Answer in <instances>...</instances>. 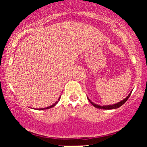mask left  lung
Here are the masks:
<instances>
[{"label": "left lung", "instance_id": "left-lung-1", "mask_svg": "<svg viewBox=\"0 0 147 147\" xmlns=\"http://www.w3.org/2000/svg\"><path fill=\"white\" fill-rule=\"evenodd\" d=\"M131 92H130L129 95L127 96V97H126L125 99H124L123 100L121 101V102L117 103V104H113V105H107V106H99L98 104H96L95 103H93L92 102H91L90 99H88H88L89 100V102L91 103V104H92L94 106H95V108H97V109H106V110H109V109H117V108L120 107L121 106L123 105V104L125 103L126 101H127V99L129 98L130 95H131Z\"/></svg>", "mask_w": 147, "mask_h": 147}]
</instances>
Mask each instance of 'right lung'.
I'll list each match as a JSON object with an SVG mask.
<instances>
[{
  "mask_svg": "<svg viewBox=\"0 0 147 147\" xmlns=\"http://www.w3.org/2000/svg\"><path fill=\"white\" fill-rule=\"evenodd\" d=\"M59 99H60V97H59V98L58 101H57V102H55V104H52V105L50 106H48V107H46V108H43V109H37V110H44V109H50V108H52V107H54V106H55V105H56V104H57V103L59 102Z\"/></svg>",
  "mask_w": 147,
  "mask_h": 147,
  "instance_id": "obj_1",
  "label": "right lung"
}]
</instances>
